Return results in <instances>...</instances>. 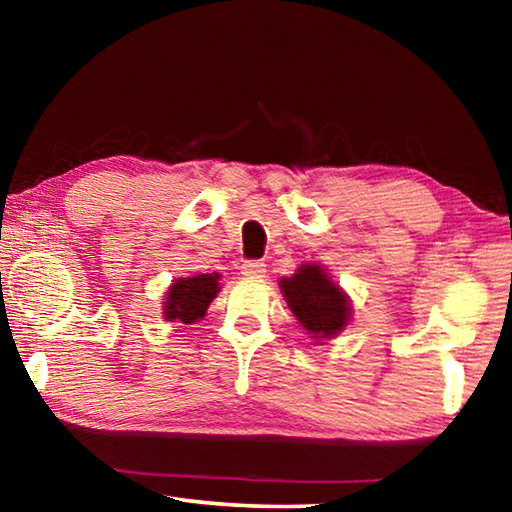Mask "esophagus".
I'll return each mask as SVG.
<instances>
[{
	"mask_svg": "<svg viewBox=\"0 0 512 512\" xmlns=\"http://www.w3.org/2000/svg\"><path fill=\"white\" fill-rule=\"evenodd\" d=\"M266 273V264L259 262V259H250V262H244L241 266V275L246 277H264Z\"/></svg>",
	"mask_w": 512,
	"mask_h": 512,
	"instance_id": "obj_1",
	"label": "esophagus"
}]
</instances>
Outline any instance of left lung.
<instances>
[{
  "label": "left lung",
  "instance_id": "obj_1",
  "mask_svg": "<svg viewBox=\"0 0 512 512\" xmlns=\"http://www.w3.org/2000/svg\"><path fill=\"white\" fill-rule=\"evenodd\" d=\"M280 289L293 316L314 339H334L348 325L350 300L323 266L302 264L291 277H282Z\"/></svg>",
  "mask_w": 512,
  "mask_h": 512
}]
</instances>
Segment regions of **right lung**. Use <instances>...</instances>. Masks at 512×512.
<instances>
[{
  "instance_id": "obj_1",
  "label": "right lung",
  "mask_w": 512,
  "mask_h": 512,
  "mask_svg": "<svg viewBox=\"0 0 512 512\" xmlns=\"http://www.w3.org/2000/svg\"><path fill=\"white\" fill-rule=\"evenodd\" d=\"M219 280V273H203L173 280L167 291V302H164V320L185 325L201 320L210 302L216 298V293L221 291Z\"/></svg>"
}]
</instances>
